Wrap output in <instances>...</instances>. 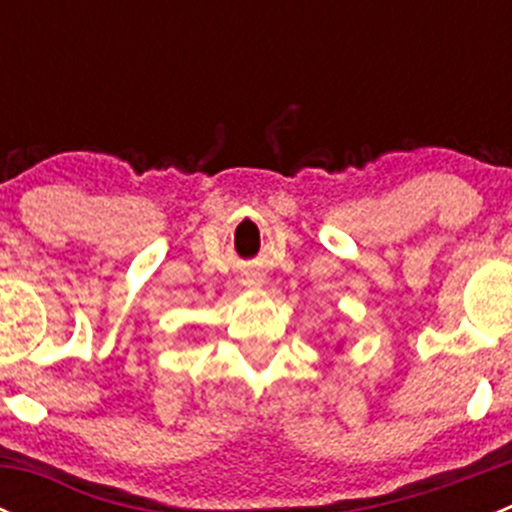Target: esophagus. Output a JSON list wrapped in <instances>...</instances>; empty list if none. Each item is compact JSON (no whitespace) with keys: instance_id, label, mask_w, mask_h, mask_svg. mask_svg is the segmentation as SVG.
Returning a JSON list of instances; mask_svg holds the SVG:
<instances>
[{"instance_id":"esophagus-1","label":"esophagus","mask_w":512,"mask_h":512,"mask_svg":"<svg viewBox=\"0 0 512 512\" xmlns=\"http://www.w3.org/2000/svg\"><path fill=\"white\" fill-rule=\"evenodd\" d=\"M242 282H245V287H260L262 285V277L257 275V272H252V275H247Z\"/></svg>"}]
</instances>
